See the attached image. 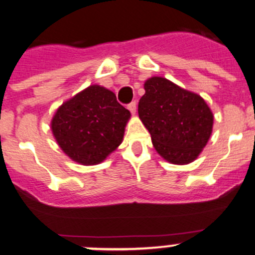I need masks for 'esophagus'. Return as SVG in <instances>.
I'll list each match as a JSON object with an SVG mask.
<instances>
[{
	"label": "esophagus",
	"instance_id": "obj_1",
	"mask_svg": "<svg viewBox=\"0 0 255 255\" xmlns=\"http://www.w3.org/2000/svg\"><path fill=\"white\" fill-rule=\"evenodd\" d=\"M128 109H129V111L133 115L135 114V111H136V103L135 102H132V103H130V104H128Z\"/></svg>",
	"mask_w": 255,
	"mask_h": 255
}]
</instances>
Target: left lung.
<instances>
[{"mask_svg": "<svg viewBox=\"0 0 255 255\" xmlns=\"http://www.w3.org/2000/svg\"><path fill=\"white\" fill-rule=\"evenodd\" d=\"M144 88L138 114L156 151L174 164L197 158L213 128V114L205 100L163 77L149 78Z\"/></svg>", "mask_w": 255, "mask_h": 255, "instance_id": "left-lung-1", "label": "left lung"}]
</instances>
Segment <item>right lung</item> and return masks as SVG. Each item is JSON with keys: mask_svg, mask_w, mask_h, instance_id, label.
<instances>
[{"mask_svg": "<svg viewBox=\"0 0 255 255\" xmlns=\"http://www.w3.org/2000/svg\"><path fill=\"white\" fill-rule=\"evenodd\" d=\"M129 117L113 92L96 85L58 109L52 132L70 158L91 166L104 161L121 144Z\"/></svg>", "mask_w": 255, "mask_h": 255, "instance_id": "right-lung-1", "label": "right lung"}]
</instances>
